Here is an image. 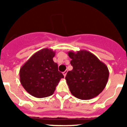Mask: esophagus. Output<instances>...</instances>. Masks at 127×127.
I'll return each mask as SVG.
<instances>
[{
	"label": "esophagus",
	"mask_w": 127,
	"mask_h": 127,
	"mask_svg": "<svg viewBox=\"0 0 127 127\" xmlns=\"http://www.w3.org/2000/svg\"><path fill=\"white\" fill-rule=\"evenodd\" d=\"M67 70H65L64 72H63V74H64V77H65V76H66V74H67Z\"/></svg>",
	"instance_id": "esophagus-1"
}]
</instances>
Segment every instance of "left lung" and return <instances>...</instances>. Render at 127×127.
Listing matches in <instances>:
<instances>
[{
  "instance_id": "1",
  "label": "left lung",
  "mask_w": 127,
  "mask_h": 127,
  "mask_svg": "<svg viewBox=\"0 0 127 127\" xmlns=\"http://www.w3.org/2000/svg\"><path fill=\"white\" fill-rule=\"evenodd\" d=\"M68 55L73 67L65 76L70 93L81 100L97 97L107 85L109 75L107 65L86 50L69 51Z\"/></svg>"
}]
</instances>
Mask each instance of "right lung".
I'll use <instances>...</instances> for the list:
<instances>
[{
  "label": "right lung",
  "mask_w": 127,
  "mask_h": 127,
  "mask_svg": "<svg viewBox=\"0 0 127 127\" xmlns=\"http://www.w3.org/2000/svg\"><path fill=\"white\" fill-rule=\"evenodd\" d=\"M55 55L51 49L44 48L33 54L20 68V83L33 97L44 98L53 95L64 77L53 60Z\"/></svg>",
  "instance_id": "obj_1"
}]
</instances>
